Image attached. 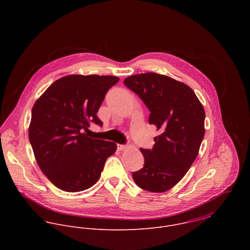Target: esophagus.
I'll return each mask as SVG.
<instances>
[{
  "instance_id": "34e87169",
  "label": "esophagus",
  "mask_w": 250,
  "mask_h": 250,
  "mask_svg": "<svg viewBox=\"0 0 250 250\" xmlns=\"http://www.w3.org/2000/svg\"><path fill=\"white\" fill-rule=\"evenodd\" d=\"M117 149L119 151H123L126 149V145H123V144H117Z\"/></svg>"
}]
</instances>
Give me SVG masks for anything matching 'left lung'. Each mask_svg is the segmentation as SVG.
Returning a JSON list of instances; mask_svg holds the SVG:
<instances>
[{"label": "left lung", "mask_w": 250, "mask_h": 250, "mask_svg": "<svg viewBox=\"0 0 250 250\" xmlns=\"http://www.w3.org/2000/svg\"><path fill=\"white\" fill-rule=\"evenodd\" d=\"M124 84L149 108V123L160 135L152 150L143 149L144 167L133 173L144 190L164 192L173 188L196 159L205 134V110L194 91L168 76L144 73L130 76Z\"/></svg>", "instance_id": "obj_1"}]
</instances>
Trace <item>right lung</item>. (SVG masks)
Returning <instances> with one entry per match:
<instances>
[{"instance_id":"1","label":"right lung","mask_w":250,"mask_h":250,"mask_svg":"<svg viewBox=\"0 0 250 250\" xmlns=\"http://www.w3.org/2000/svg\"><path fill=\"white\" fill-rule=\"evenodd\" d=\"M114 76L68 75L54 82L32 109L29 139L41 171L62 190L89 188L101 176L111 142L88 138L91 123L102 126L96 113Z\"/></svg>"}]
</instances>
